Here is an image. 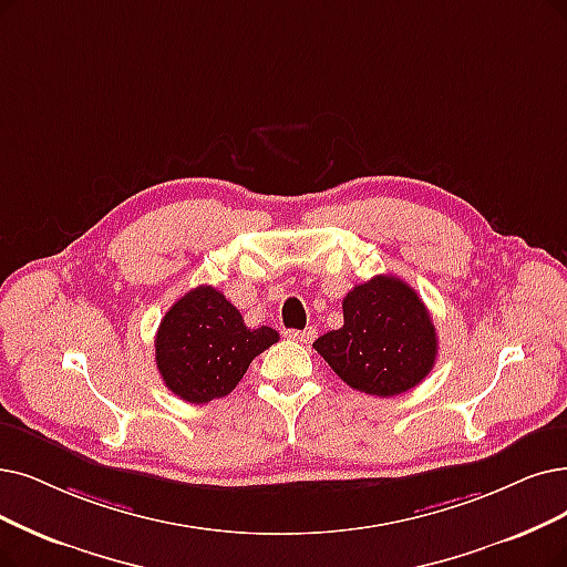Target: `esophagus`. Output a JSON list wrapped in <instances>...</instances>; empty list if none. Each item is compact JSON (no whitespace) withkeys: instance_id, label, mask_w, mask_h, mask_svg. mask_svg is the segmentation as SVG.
<instances>
[{"instance_id":"34e87169","label":"esophagus","mask_w":567,"mask_h":567,"mask_svg":"<svg viewBox=\"0 0 567 567\" xmlns=\"http://www.w3.org/2000/svg\"><path fill=\"white\" fill-rule=\"evenodd\" d=\"M286 337L292 339V342H300V344H309L311 339L316 337L313 328H305V330H286Z\"/></svg>"}]
</instances>
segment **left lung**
<instances>
[{
    "instance_id": "8db88e82",
    "label": "left lung",
    "mask_w": 567,
    "mask_h": 567,
    "mask_svg": "<svg viewBox=\"0 0 567 567\" xmlns=\"http://www.w3.org/2000/svg\"><path fill=\"white\" fill-rule=\"evenodd\" d=\"M344 326L313 342L334 374L351 389L393 398L430 374L437 332L416 290L393 275L353 286L342 302Z\"/></svg>"
}]
</instances>
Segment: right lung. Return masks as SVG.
<instances>
[{"mask_svg": "<svg viewBox=\"0 0 567 567\" xmlns=\"http://www.w3.org/2000/svg\"><path fill=\"white\" fill-rule=\"evenodd\" d=\"M279 342L267 326L246 328L239 309L214 286L176 300L155 334V362L181 400L205 404L228 395L256 355Z\"/></svg>", "mask_w": 567, "mask_h": 567, "instance_id": "1", "label": "right lung"}]
</instances>
